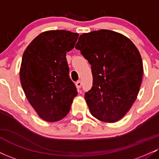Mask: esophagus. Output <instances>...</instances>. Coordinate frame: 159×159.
<instances>
[{
  "instance_id": "34e87169",
  "label": "esophagus",
  "mask_w": 159,
  "mask_h": 159,
  "mask_svg": "<svg viewBox=\"0 0 159 159\" xmlns=\"http://www.w3.org/2000/svg\"><path fill=\"white\" fill-rule=\"evenodd\" d=\"M81 81H78L77 82L75 83V85H76V87H77V89H80V88L81 87Z\"/></svg>"
}]
</instances>
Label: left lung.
<instances>
[{
	"mask_svg": "<svg viewBox=\"0 0 159 159\" xmlns=\"http://www.w3.org/2000/svg\"><path fill=\"white\" fill-rule=\"evenodd\" d=\"M75 49L91 65L93 81L84 98L91 114L116 122L135 102L141 84L143 63L129 38L107 30L80 35Z\"/></svg>",
	"mask_w": 159,
	"mask_h": 159,
	"instance_id": "left-lung-1",
	"label": "left lung"
}]
</instances>
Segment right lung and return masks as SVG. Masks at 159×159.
Segmentation results:
<instances>
[{"label": "right lung", "instance_id": "right-lung-1", "mask_svg": "<svg viewBox=\"0 0 159 159\" xmlns=\"http://www.w3.org/2000/svg\"><path fill=\"white\" fill-rule=\"evenodd\" d=\"M78 35L66 30L44 32L23 55L20 70L23 89L38 116L47 121L64 118L78 95L69 75L66 55L74 48Z\"/></svg>", "mask_w": 159, "mask_h": 159}]
</instances>
